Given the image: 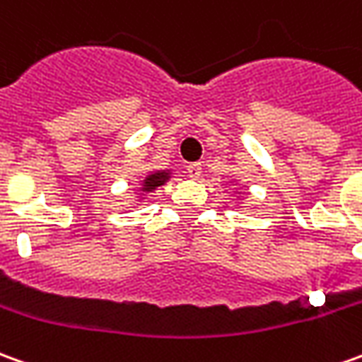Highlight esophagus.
Instances as JSON below:
<instances>
[{
	"label": "esophagus",
	"instance_id": "1",
	"mask_svg": "<svg viewBox=\"0 0 362 362\" xmlns=\"http://www.w3.org/2000/svg\"><path fill=\"white\" fill-rule=\"evenodd\" d=\"M186 170H188V176L192 178V180H198L199 176H202V164L199 163L188 164V168H186Z\"/></svg>",
	"mask_w": 362,
	"mask_h": 362
}]
</instances>
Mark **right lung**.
<instances>
[{"label":"right lung","instance_id":"add662e5","mask_svg":"<svg viewBox=\"0 0 362 362\" xmlns=\"http://www.w3.org/2000/svg\"><path fill=\"white\" fill-rule=\"evenodd\" d=\"M170 178V173L168 170H158V173L155 174H148L145 180H143V192H153V189H156L158 186H163L164 182Z\"/></svg>","mask_w":362,"mask_h":362}]
</instances>
